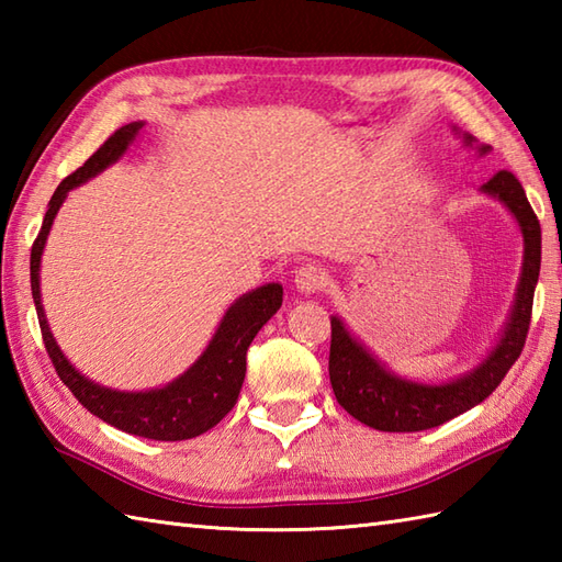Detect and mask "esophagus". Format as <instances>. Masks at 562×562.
<instances>
[{
	"label": "esophagus",
	"instance_id": "obj_1",
	"mask_svg": "<svg viewBox=\"0 0 562 562\" xmlns=\"http://www.w3.org/2000/svg\"><path fill=\"white\" fill-rule=\"evenodd\" d=\"M294 284L304 294H316L328 284V272L326 268L314 266V262H306V266L294 272Z\"/></svg>",
	"mask_w": 562,
	"mask_h": 562
}]
</instances>
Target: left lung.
Segmentation results:
<instances>
[{"mask_svg":"<svg viewBox=\"0 0 562 562\" xmlns=\"http://www.w3.org/2000/svg\"><path fill=\"white\" fill-rule=\"evenodd\" d=\"M465 139L471 145V137ZM481 151L485 154L487 147H481ZM483 190L487 195H495L505 202V207L515 214L524 234V270L517 302L512 308V318L503 340L497 342L493 355L475 372L465 374L459 381L441 386L413 384V381L386 372L350 336L342 321L333 316L328 357L330 386L338 403L355 420L381 429V432H420V429L437 427L491 396L512 364L519 360L531 326L533 290L541 270V224L529 205L521 183L512 171H497L491 181L483 183Z\"/></svg>","mask_w":562,"mask_h":562,"instance_id":"1","label":"left lung"}]
</instances>
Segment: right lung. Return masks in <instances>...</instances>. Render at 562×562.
<instances>
[{"label":"right lung","instance_id":"obj_1","mask_svg":"<svg viewBox=\"0 0 562 562\" xmlns=\"http://www.w3.org/2000/svg\"><path fill=\"white\" fill-rule=\"evenodd\" d=\"M139 127L142 123H130L121 130H115V133L105 139L87 161H83V166H79L75 173H69L65 181L57 186L50 198V205H47L41 232L35 236L31 248V292L35 312H38L45 350L50 355L55 372L63 379V384L75 393V398L83 408L101 417L103 423L123 429L127 435L159 441H178L207 432L210 427L217 425L222 417L234 408L246 376L248 345L254 342L256 333L262 328V324H268V318L280 308L282 288L272 282L266 284V288H258L244 294L241 300L232 304L200 360L190 367L183 376H178L164 389H154L147 393L111 391L93 384L87 376H81L77 369L67 362V357L57 348L50 328H47L41 304L38 270L45 238L50 234L55 214L65 202L69 190L83 181H89V178L101 173L105 166L121 159L130 142L139 133Z\"/></svg>","mask_w":562,"mask_h":562}]
</instances>
